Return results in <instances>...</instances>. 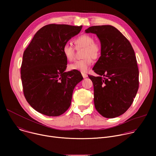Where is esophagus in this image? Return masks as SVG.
Instances as JSON below:
<instances>
[{
    "instance_id": "obj_1",
    "label": "esophagus",
    "mask_w": 156,
    "mask_h": 156,
    "mask_svg": "<svg viewBox=\"0 0 156 156\" xmlns=\"http://www.w3.org/2000/svg\"><path fill=\"white\" fill-rule=\"evenodd\" d=\"M81 75L83 76V77L84 78H86L87 77V75L86 73H81Z\"/></svg>"
}]
</instances>
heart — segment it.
<instances>
[{"mask_svg":"<svg viewBox=\"0 0 156 156\" xmlns=\"http://www.w3.org/2000/svg\"><path fill=\"white\" fill-rule=\"evenodd\" d=\"M75 47L66 43L63 46L62 52L66 59L69 62L75 58L76 50L83 48V58L77 60L69 65V69L82 73L86 72L93 62V58H97L101 54V46L99 42L94 41L93 36L89 34H82L73 40Z\"/></svg>","mask_w":156,"mask_h":156,"instance_id":"heart-1","label":"heart"}]
</instances>
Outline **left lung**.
<instances>
[{"label": "left lung", "mask_w": 156, "mask_h": 156, "mask_svg": "<svg viewBox=\"0 0 156 156\" xmlns=\"http://www.w3.org/2000/svg\"><path fill=\"white\" fill-rule=\"evenodd\" d=\"M86 33L96 34L101 55L93 70L99 76L88 75L94 86V102L105 118L119 117L129 108L139 87L136 58L129 41L110 25L93 26Z\"/></svg>", "instance_id": "left-lung-1"}]
</instances>
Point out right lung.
Wrapping results in <instances>:
<instances>
[{
    "label": "right lung",
    "instance_id": "1",
    "mask_svg": "<svg viewBox=\"0 0 156 156\" xmlns=\"http://www.w3.org/2000/svg\"><path fill=\"white\" fill-rule=\"evenodd\" d=\"M82 26L49 24L39 30L23 52L21 78L25 98L38 112L63 114L71 104L73 91L83 80L78 71L65 72L67 60L62 48Z\"/></svg>",
    "mask_w": 156,
    "mask_h": 156
}]
</instances>
